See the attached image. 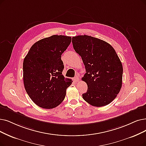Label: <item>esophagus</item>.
Masks as SVG:
<instances>
[{"instance_id":"obj_1","label":"esophagus","mask_w":146,"mask_h":146,"mask_svg":"<svg viewBox=\"0 0 146 146\" xmlns=\"http://www.w3.org/2000/svg\"><path fill=\"white\" fill-rule=\"evenodd\" d=\"M73 80H74V82H75V83H77L79 82V81H80V78H79V77H78L76 76V77H75V78L73 79Z\"/></svg>"}]
</instances>
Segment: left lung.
Here are the masks:
<instances>
[{"instance_id":"obj_1","label":"left lung","mask_w":146,"mask_h":146,"mask_svg":"<svg viewBox=\"0 0 146 146\" xmlns=\"http://www.w3.org/2000/svg\"><path fill=\"white\" fill-rule=\"evenodd\" d=\"M72 42L86 68L82 80L88 88L83 98L93 106H107L117 96L122 84L123 66L117 53L107 42L88 35L74 36Z\"/></svg>"}]
</instances>
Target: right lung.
Segmentation results:
<instances>
[{
    "mask_svg": "<svg viewBox=\"0 0 146 146\" xmlns=\"http://www.w3.org/2000/svg\"><path fill=\"white\" fill-rule=\"evenodd\" d=\"M71 37L53 35L40 39L29 50L23 61L25 90L38 106L51 109L60 105L66 96L71 79L62 75L61 55L71 44Z\"/></svg>",
    "mask_w": 146,
    "mask_h": 146,
    "instance_id": "right-lung-1",
    "label": "right lung"
}]
</instances>
